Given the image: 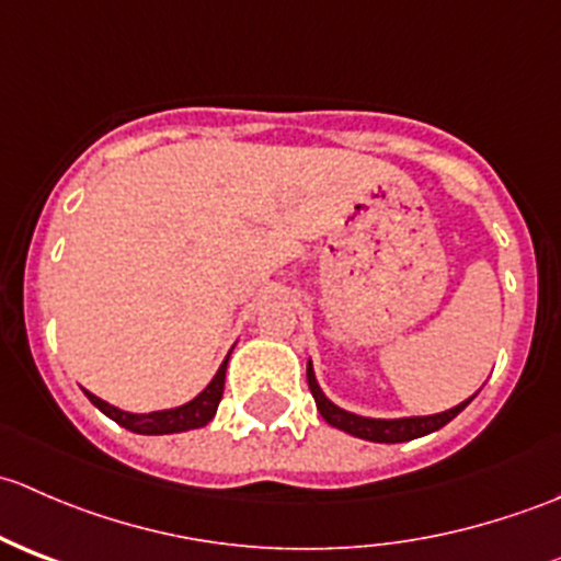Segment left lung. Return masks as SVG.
Masks as SVG:
<instances>
[{
	"label": "left lung",
	"mask_w": 561,
	"mask_h": 561,
	"mask_svg": "<svg viewBox=\"0 0 561 561\" xmlns=\"http://www.w3.org/2000/svg\"><path fill=\"white\" fill-rule=\"evenodd\" d=\"M307 380H309V390H312L314 401H317V410L320 415L325 417L331 426L342 428V432L353 434V437L360 439H369V443H407V439H417V437H426V434L437 432L443 428L445 423H450L463 407L469 404L472 399L461 401V404L454 407V410H445L439 415H426V417H399V421H377V417H360L353 415V412L342 410V407L331 404V401L322 396L320 386L314 380V371L312 364L307 366Z\"/></svg>",
	"instance_id": "1"
}]
</instances>
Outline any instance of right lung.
Listing matches in <instances>:
<instances>
[{"label": "right lung", "mask_w": 561, "mask_h": 561, "mask_svg": "<svg viewBox=\"0 0 561 561\" xmlns=\"http://www.w3.org/2000/svg\"><path fill=\"white\" fill-rule=\"evenodd\" d=\"M225 369H228V358H225V364L219 366L217 377L208 382V388L203 390L197 399H192L190 404L175 407V410H165V412H149V415H133V412L116 410V407H111L107 401L98 399V396L89 393V390H87V396L100 412H105L111 421H116L118 426L129 428V432H135V434H179V432H190V428H201L211 421L214 412H217V407H219V399H222Z\"/></svg>", "instance_id": "add662e5"}]
</instances>
